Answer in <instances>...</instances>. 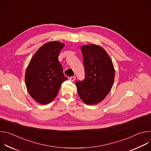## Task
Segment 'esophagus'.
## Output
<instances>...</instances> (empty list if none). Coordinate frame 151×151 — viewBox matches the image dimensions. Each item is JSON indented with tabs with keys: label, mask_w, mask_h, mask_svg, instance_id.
I'll list each match as a JSON object with an SVG mask.
<instances>
[{
	"label": "esophagus",
	"mask_w": 151,
	"mask_h": 151,
	"mask_svg": "<svg viewBox=\"0 0 151 151\" xmlns=\"http://www.w3.org/2000/svg\"><path fill=\"white\" fill-rule=\"evenodd\" d=\"M69 79H70V81H74L75 80V79H76V76H71V77H70V78H69Z\"/></svg>",
	"instance_id": "obj_1"
}]
</instances>
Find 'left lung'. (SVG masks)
Listing matches in <instances>:
<instances>
[{"mask_svg": "<svg viewBox=\"0 0 151 151\" xmlns=\"http://www.w3.org/2000/svg\"><path fill=\"white\" fill-rule=\"evenodd\" d=\"M81 51L85 78L75 82L78 93L85 103L95 104L110 92L115 78L114 68L109 55L100 46L83 45Z\"/></svg>", "mask_w": 151, "mask_h": 151, "instance_id": "8db88e82", "label": "left lung"}]
</instances>
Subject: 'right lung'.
<instances>
[{"label": "right lung", "mask_w": 151, "mask_h": 151, "mask_svg": "<svg viewBox=\"0 0 151 151\" xmlns=\"http://www.w3.org/2000/svg\"><path fill=\"white\" fill-rule=\"evenodd\" d=\"M64 44L50 42L41 47L31 59L25 75L29 94L36 101L46 104L57 96L64 76L58 55Z\"/></svg>", "instance_id": "add662e5"}]
</instances>
